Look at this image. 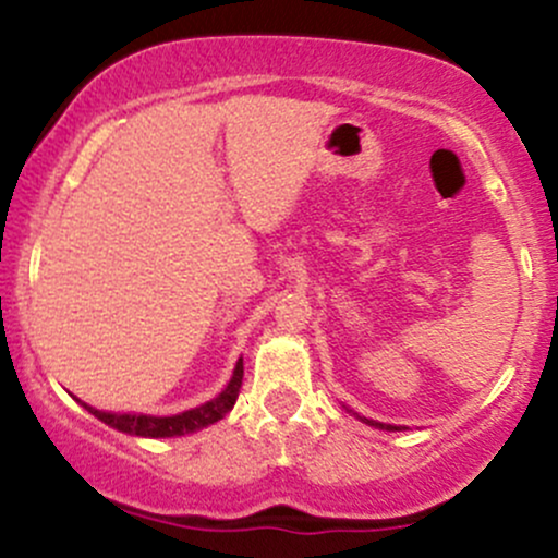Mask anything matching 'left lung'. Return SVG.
<instances>
[{
  "mask_svg": "<svg viewBox=\"0 0 558 558\" xmlns=\"http://www.w3.org/2000/svg\"><path fill=\"white\" fill-rule=\"evenodd\" d=\"M365 424L378 426V428H387V432H395V428H397V426H391V424H376V421H368V418H365Z\"/></svg>",
  "mask_w": 558,
  "mask_h": 558,
  "instance_id": "8db88e82",
  "label": "left lung"
}]
</instances>
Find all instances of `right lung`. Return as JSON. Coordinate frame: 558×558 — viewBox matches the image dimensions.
<instances>
[{
  "label": "right lung",
  "instance_id": "right-lung-1",
  "mask_svg": "<svg viewBox=\"0 0 558 558\" xmlns=\"http://www.w3.org/2000/svg\"><path fill=\"white\" fill-rule=\"evenodd\" d=\"M243 384V357L238 360L235 373H232L230 384L225 387L222 395L214 400L204 402V405L185 410L180 415H137V413H106V410H95L84 405L92 415L102 421V424L119 428V432L134 434V437H182V434L198 432V428L214 424V421L225 418L238 400V391Z\"/></svg>",
  "mask_w": 558,
  "mask_h": 558
}]
</instances>
